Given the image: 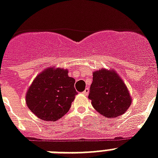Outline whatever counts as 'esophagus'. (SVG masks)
Returning a JSON list of instances; mask_svg holds the SVG:
<instances>
[{"instance_id":"1","label":"esophagus","mask_w":158,"mask_h":158,"mask_svg":"<svg viewBox=\"0 0 158 158\" xmlns=\"http://www.w3.org/2000/svg\"><path fill=\"white\" fill-rule=\"evenodd\" d=\"M88 92H89V89H88V88H85V90L83 92V94L85 95V96H88Z\"/></svg>"}]
</instances>
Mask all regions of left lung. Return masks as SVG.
<instances>
[{"label": "left lung", "instance_id": "1", "mask_svg": "<svg viewBox=\"0 0 158 158\" xmlns=\"http://www.w3.org/2000/svg\"><path fill=\"white\" fill-rule=\"evenodd\" d=\"M88 98L97 112L110 118L123 114L131 104L125 83L113 69L93 72Z\"/></svg>", "mask_w": 158, "mask_h": 158}]
</instances>
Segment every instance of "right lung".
<instances>
[{"label":"right lung","instance_id":"obj_1","mask_svg":"<svg viewBox=\"0 0 158 158\" xmlns=\"http://www.w3.org/2000/svg\"><path fill=\"white\" fill-rule=\"evenodd\" d=\"M68 70L50 67L37 75L26 94V104L44 121H57L69 111L77 92Z\"/></svg>","mask_w":158,"mask_h":158}]
</instances>
